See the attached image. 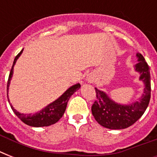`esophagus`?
<instances>
[{"instance_id": "obj_1", "label": "esophagus", "mask_w": 157, "mask_h": 157, "mask_svg": "<svg viewBox=\"0 0 157 157\" xmlns=\"http://www.w3.org/2000/svg\"><path fill=\"white\" fill-rule=\"evenodd\" d=\"M87 80H88L89 82H94V78L92 76H89L88 78H87Z\"/></svg>"}]
</instances>
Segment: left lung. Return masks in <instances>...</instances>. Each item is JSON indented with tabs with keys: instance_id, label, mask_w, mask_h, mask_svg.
Listing matches in <instances>:
<instances>
[{
	"instance_id": "1",
	"label": "left lung",
	"mask_w": 157,
	"mask_h": 157,
	"mask_svg": "<svg viewBox=\"0 0 157 157\" xmlns=\"http://www.w3.org/2000/svg\"><path fill=\"white\" fill-rule=\"evenodd\" d=\"M139 63L135 69L141 74L140 80L145 84L144 94L139 102L131 105L117 104L111 100L103 91L95 89L97 99L92 105L91 111L98 124L107 129H121L134 124L143 116L151 98V76L148 64L141 54H137Z\"/></svg>"
}]
</instances>
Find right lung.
<instances>
[{
    "instance_id": "1",
    "label": "right lung",
    "mask_w": 157,
    "mask_h": 157,
    "mask_svg": "<svg viewBox=\"0 0 157 157\" xmlns=\"http://www.w3.org/2000/svg\"><path fill=\"white\" fill-rule=\"evenodd\" d=\"M23 50H21L20 52L16 55L15 59L13 60V66L11 67L10 72L9 75L8 81H7V92H8L9 86H10V79L12 77V75H13V66H14L18 58L20 56V54L23 52ZM80 87H81L80 84L74 85L71 87H70L60 98L53 102L52 103L48 105L47 107H45L41 111L37 112L36 113H34V114H21L18 112H17L15 109H13L9 99L8 101L13 112L26 124L33 127L49 126V125L55 124L57 121H59V119L63 116L69 98L78 89H80Z\"/></svg>"
}]
</instances>
